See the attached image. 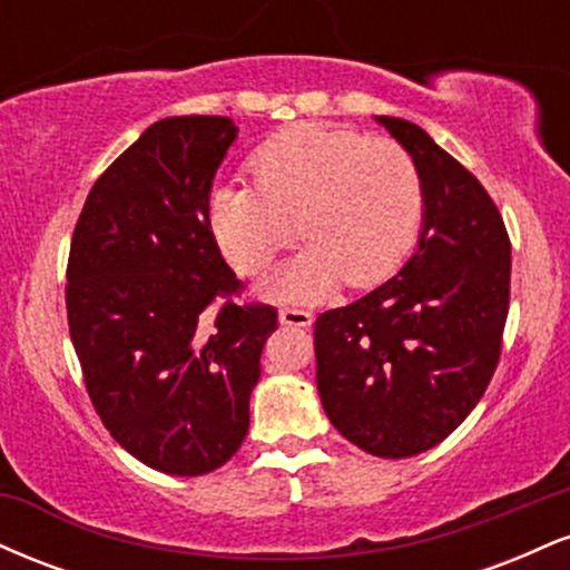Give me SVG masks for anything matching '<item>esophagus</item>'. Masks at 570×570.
Returning a JSON list of instances; mask_svg holds the SVG:
<instances>
[{"mask_svg":"<svg viewBox=\"0 0 570 570\" xmlns=\"http://www.w3.org/2000/svg\"><path fill=\"white\" fill-rule=\"evenodd\" d=\"M278 322L286 324V326H311L313 324V313L305 311V307H281Z\"/></svg>","mask_w":570,"mask_h":570,"instance_id":"34e87169","label":"esophagus"}]
</instances>
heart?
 <instances>
[{"label": "heart", "instance_id": "1", "mask_svg": "<svg viewBox=\"0 0 570 570\" xmlns=\"http://www.w3.org/2000/svg\"><path fill=\"white\" fill-rule=\"evenodd\" d=\"M248 174L254 187L214 189L208 225L244 276L263 273L299 230L303 254L267 281L278 299H313L340 281L351 289L381 284L421 233L423 179L394 139L303 122L259 144Z\"/></svg>", "mask_w": 570, "mask_h": 570}]
</instances>
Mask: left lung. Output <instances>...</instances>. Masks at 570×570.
<instances>
[{
  "mask_svg": "<svg viewBox=\"0 0 570 570\" xmlns=\"http://www.w3.org/2000/svg\"><path fill=\"white\" fill-rule=\"evenodd\" d=\"M377 120L417 163L423 230L394 278L316 318V385L345 440L407 458L448 440L499 367L512 244L469 168L423 128Z\"/></svg>",
  "mask_w": 570,
  "mask_h": 570,
  "instance_id": "obj_1",
  "label": "left lung"
}]
</instances>
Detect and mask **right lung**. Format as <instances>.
Segmentation results:
<instances>
[{"label": "right lung", "instance_id": "1", "mask_svg": "<svg viewBox=\"0 0 570 570\" xmlns=\"http://www.w3.org/2000/svg\"><path fill=\"white\" fill-rule=\"evenodd\" d=\"M219 115L166 117L96 179L67 265L69 335L104 426L149 469L198 476L238 453L278 311L240 303L208 225L235 141Z\"/></svg>", "mask_w": 570, "mask_h": 570}]
</instances>
